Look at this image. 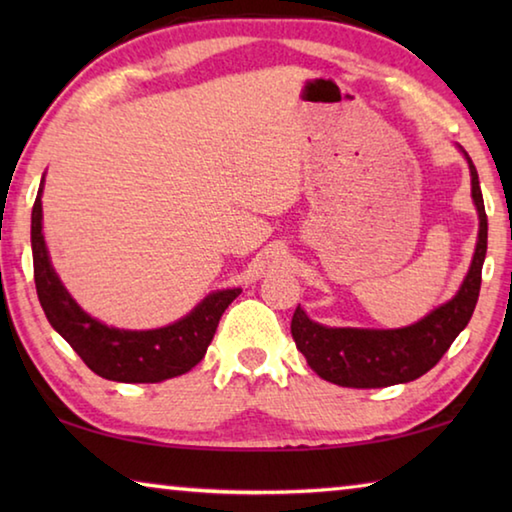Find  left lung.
<instances>
[{
    "mask_svg": "<svg viewBox=\"0 0 512 512\" xmlns=\"http://www.w3.org/2000/svg\"><path fill=\"white\" fill-rule=\"evenodd\" d=\"M467 164L472 173V198L479 210V241L461 291L443 307L424 316L420 323L402 329L323 327L309 320L298 307L291 320V334L296 348L305 354L309 368L318 377L348 388L406 384L436 366L456 336L470 323L479 300L481 268L488 250V216H485L479 173L470 158Z\"/></svg>",
    "mask_w": 512,
    "mask_h": 512,
    "instance_id": "8db88e82",
    "label": "left lung"
}]
</instances>
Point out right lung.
I'll list each match as a JSON object with an SVG mask.
<instances>
[{"instance_id": "obj_1", "label": "right lung", "mask_w": 512, "mask_h": 512, "mask_svg": "<svg viewBox=\"0 0 512 512\" xmlns=\"http://www.w3.org/2000/svg\"><path fill=\"white\" fill-rule=\"evenodd\" d=\"M42 185L31 212L33 277L45 316L51 327L72 345L92 372L110 381L155 384L185 375L205 357L223 311L241 289L210 293L192 314L178 323L149 332L115 329L90 318L76 305L51 268L45 237H42Z\"/></svg>"}]
</instances>
